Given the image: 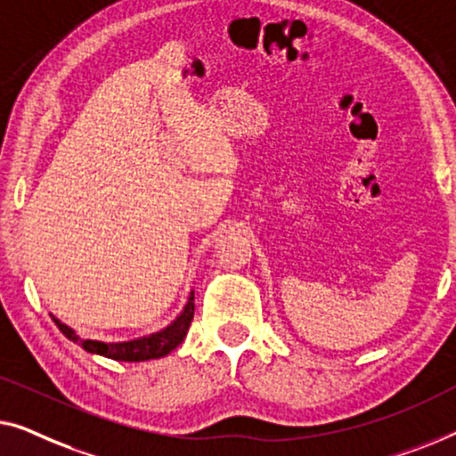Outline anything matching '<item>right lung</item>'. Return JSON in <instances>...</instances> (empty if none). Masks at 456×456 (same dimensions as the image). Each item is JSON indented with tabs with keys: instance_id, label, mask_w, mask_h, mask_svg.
I'll list each match as a JSON object with an SVG mask.
<instances>
[{
	"instance_id": "obj_1",
	"label": "right lung",
	"mask_w": 456,
	"mask_h": 456,
	"mask_svg": "<svg viewBox=\"0 0 456 456\" xmlns=\"http://www.w3.org/2000/svg\"><path fill=\"white\" fill-rule=\"evenodd\" d=\"M51 318H53L57 329H60L69 341L78 343L82 349L88 351V354H97L102 357L115 359V362H146V359H159V357L169 355L171 351L183 341L185 335H188L191 318H194V291L190 293L188 304H185L183 312L179 314V316L173 320L167 329L155 332V335L134 338V341H126V343H102V341H91V338H80L76 335L74 329H69V326L60 322L55 316Z\"/></svg>"
}]
</instances>
